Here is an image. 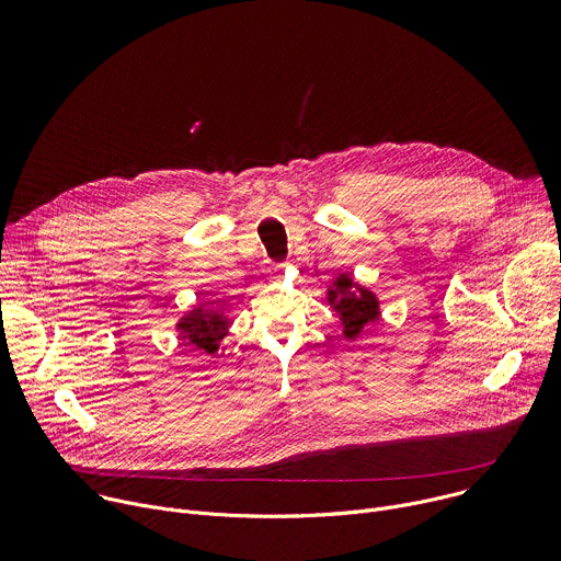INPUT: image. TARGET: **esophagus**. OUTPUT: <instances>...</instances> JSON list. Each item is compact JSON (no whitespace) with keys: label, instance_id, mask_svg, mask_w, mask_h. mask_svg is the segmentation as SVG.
<instances>
[{"label":"esophagus","instance_id":"1","mask_svg":"<svg viewBox=\"0 0 561 561\" xmlns=\"http://www.w3.org/2000/svg\"><path fill=\"white\" fill-rule=\"evenodd\" d=\"M282 266H284V264H273V271H275V273H279V271H282Z\"/></svg>","mask_w":561,"mask_h":561}]
</instances>
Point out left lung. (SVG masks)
<instances>
[{"instance_id": "left-lung-1", "label": "left lung", "mask_w": 561, "mask_h": 561, "mask_svg": "<svg viewBox=\"0 0 561 561\" xmlns=\"http://www.w3.org/2000/svg\"><path fill=\"white\" fill-rule=\"evenodd\" d=\"M329 301L340 312L346 337H357L364 327L379 317L377 297L366 288H357L348 275H340L335 279V284L329 288Z\"/></svg>"}]
</instances>
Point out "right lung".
<instances>
[{"label":"right lung","mask_w":561,"mask_h":561,"mask_svg":"<svg viewBox=\"0 0 561 561\" xmlns=\"http://www.w3.org/2000/svg\"><path fill=\"white\" fill-rule=\"evenodd\" d=\"M178 331L184 335L182 340H188V344H193L195 348L215 355L219 342L228 333V319L224 317L221 304L210 301L208 308L199 306L191 310L186 317H182Z\"/></svg>","instance_id":"obj_1"}]
</instances>
